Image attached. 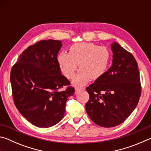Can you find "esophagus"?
Listing matches in <instances>:
<instances>
[{
	"label": "esophagus",
	"mask_w": 151,
	"mask_h": 151,
	"mask_svg": "<svg viewBox=\"0 0 151 151\" xmlns=\"http://www.w3.org/2000/svg\"><path fill=\"white\" fill-rule=\"evenodd\" d=\"M84 89V88H81V87H76L75 88V94H77L79 91H81Z\"/></svg>",
	"instance_id": "1"
}]
</instances>
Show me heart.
I'll use <instances>...</instances> for the list:
<instances>
[{
  "instance_id": "1",
  "label": "heart",
  "mask_w": 151,
  "mask_h": 151,
  "mask_svg": "<svg viewBox=\"0 0 151 151\" xmlns=\"http://www.w3.org/2000/svg\"><path fill=\"white\" fill-rule=\"evenodd\" d=\"M110 53L104 47H99L91 42H78L69 48V53L61 52L58 63L64 75L72 78L77 66L80 69L74 78L76 85H83L90 78L96 80L104 75L108 66Z\"/></svg>"
}]
</instances>
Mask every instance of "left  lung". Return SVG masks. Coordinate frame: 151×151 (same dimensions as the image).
I'll return each instance as SVG.
<instances>
[{"label":"left lung","mask_w":151,"mask_h":151,"mask_svg":"<svg viewBox=\"0 0 151 151\" xmlns=\"http://www.w3.org/2000/svg\"><path fill=\"white\" fill-rule=\"evenodd\" d=\"M112 65L86 88L89 99L85 108L94 123L113 127L123 122L139 103L141 94L139 70L134 57L119 43L111 45Z\"/></svg>","instance_id":"left-lung-1"}]
</instances>
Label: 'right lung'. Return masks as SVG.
Segmentation results:
<instances>
[{
  "mask_svg": "<svg viewBox=\"0 0 151 151\" xmlns=\"http://www.w3.org/2000/svg\"><path fill=\"white\" fill-rule=\"evenodd\" d=\"M61 46L59 40L37 42L22 52L11 68L10 79L15 106L38 127H52L60 121L68 97L75 93L70 81L60 72L57 54Z\"/></svg>",
  "mask_w": 151,
  "mask_h": 151,
  "instance_id": "obj_1",
  "label": "right lung"
}]
</instances>
